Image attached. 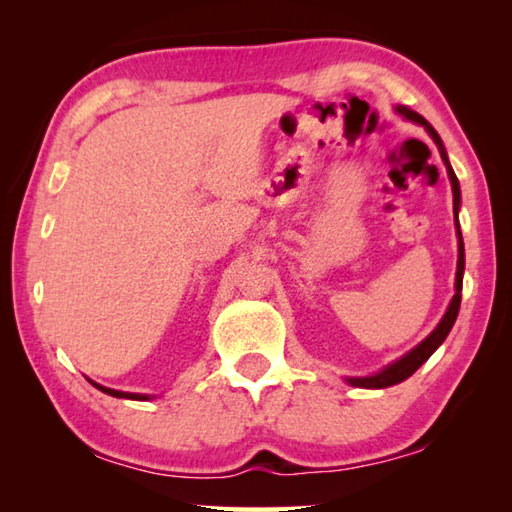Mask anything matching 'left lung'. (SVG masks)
<instances>
[{
	"mask_svg": "<svg viewBox=\"0 0 512 512\" xmlns=\"http://www.w3.org/2000/svg\"><path fill=\"white\" fill-rule=\"evenodd\" d=\"M402 112L406 119L415 121V124H422L427 128L429 135L433 137V142L438 144L440 155H443V160L447 164V173H449V180H452V192H454V214H458V205H461V187H458V178L452 169V164L447 160V153H445V146L440 142L438 133L433 131L431 124L418 112H413L409 108H397ZM456 225H458V216H456ZM463 271H465V248H463V237H461V230H458V268H456V293L452 302H449V309L447 314L440 320V325L433 329V332L424 339L418 348L411 350L406 357H402L400 361H395L393 366H388L386 370H381L379 375H372V377H354L348 379L352 386H361V388H386V386H393V384H400L406 377H411L415 370H418L424 361H427L433 352L438 350V345L447 339L449 329L454 327L456 323V316H458V309H461V291H463Z\"/></svg>",
	"mask_w": 512,
	"mask_h": 512,
	"instance_id": "left-lung-1",
	"label": "left lung"
}]
</instances>
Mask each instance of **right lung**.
Wrapping results in <instances>:
<instances>
[{
  "label": "right lung",
  "mask_w": 512,
  "mask_h": 512,
  "mask_svg": "<svg viewBox=\"0 0 512 512\" xmlns=\"http://www.w3.org/2000/svg\"><path fill=\"white\" fill-rule=\"evenodd\" d=\"M99 388V391H103V393H108V395H112V397H128V400H149V395H137V393H121V391H112V388H103V386H99V384H94Z\"/></svg>",
  "instance_id": "1"
}]
</instances>
